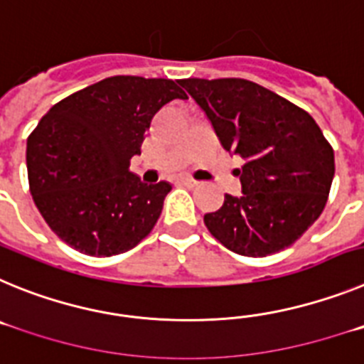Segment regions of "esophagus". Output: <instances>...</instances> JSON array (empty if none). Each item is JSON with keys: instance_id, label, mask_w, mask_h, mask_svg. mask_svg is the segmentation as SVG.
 I'll use <instances>...</instances> for the list:
<instances>
[{"instance_id": "esophagus-1", "label": "esophagus", "mask_w": 364, "mask_h": 364, "mask_svg": "<svg viewBox=\"0 0 364 364\" xmlns=\"http://www.w3.org/2000/svg\"><path fill=\"white\" fill-rule=\"evenodd\" d=\"M180 182H182L184 186H188V188H197V186H198L197 180L189 178V176H182V178H180Z\"/></svg>"}]
</instances>
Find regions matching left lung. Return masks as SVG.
Instances as JSON below:
<instances>
[{"instance_id":"1","label":"left lung","mask_w":364,"mask_h":364,"mask_svg":"<svg viewBox=\"0 0 364 364\" xmlns=\"http://www.w3.org/2000/svg\"><path fill=\"white\" fill-rule=\"evenodd\" d=\"M180 85L204 109L220 146L244 160L242 195L224 197L204 224L246 257L291 246L323 213L332 188L333 149L319 125L266 87L242 78H188Z\"/></svg>"}]
</instances>
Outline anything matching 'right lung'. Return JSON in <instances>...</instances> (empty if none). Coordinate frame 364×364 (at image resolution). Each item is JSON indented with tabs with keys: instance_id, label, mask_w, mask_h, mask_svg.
Wrapping results in <instances>:
<instances>
[{
	"instance_id": "add662e5",
	"label": "right lung",
	"mask_w": 364,
	"mask_h": 364,
	"mask_svg": "<svg viewBox=\"0 0 364 364\" xmlns=\"http://www.w3.org/2000/svg\"><path fill=\"white\" fill-rule=\"evenodd\" d=\"M173 80L111 76L58 102L27 140L32 200L50 230L91 257L124 253L159 220L167 182L129 171L151 120L171 100Z\"/></svg>"
}]
</instances>
